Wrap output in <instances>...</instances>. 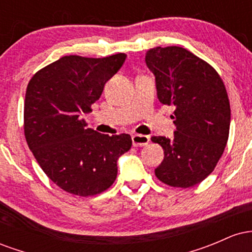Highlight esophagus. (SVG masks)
<instances>
[{"instance_id":"1","label":"esophagus","mask_w":252,"mask_h":252,"mask_svg":"<svg viewBox=\"0 0 252 252\" xmlns=\"http://www.w3.org/2000/svg\"><path fill=\"white\" fill-rule=\"evenodd\" d=\"M131 140H132V146L134 147H143L149 143V136L135 134L131 136Z\"/></svg>"}]
</instances>
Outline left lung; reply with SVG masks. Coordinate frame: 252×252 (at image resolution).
<instances>
[{"instance_id":"left-lung-1","label":"left lung","mask_w":252,"mask_h":252,"mask_svg":"<svg viewBox=\"0 0 252 252\" xmlns=\"http://www.w3.org/2000/svg\"><path fill=\"white\" fill-rule=\"evenodd\" d=\"M146 63L155 76L158 100L175 106L174 136L152 137L164 153L155 175L172 187H192L213 172L227 143L226 89L215 68L186 48H150Z\"/></svg>"}]
</instances>
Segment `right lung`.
<instances>
[{
	"label": "right lung",
	"instance_id": "obj_1",
	"mask_svg": "<svg viewBox=\"0 0 252 252\" xmlns=\"http://www.w3.org/2000/svg\"><path fill=\"white\" fill-rule=\"evenodd\" d=\"M126 58L66 56L28 83L26 141L45 174L66 192L90 196L108 189L116 180L118 158L131 148L130 135L99 134L80 118L92 111Z\"/></svg>",
	"mask_w": 252,
	"mask_h": 252
}]
</instances>
